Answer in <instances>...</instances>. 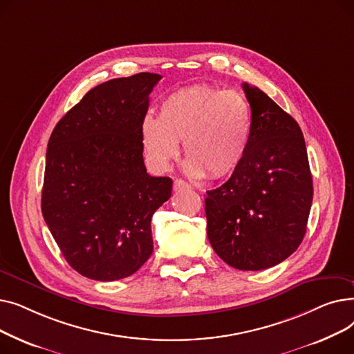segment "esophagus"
<instances>
[{
    "label": "esophagus",
    "instance_id": "esophagus-1",
    "mask_svg": "<svg viewBox=\"0 0 354 354\" xmlns=\"http://www.w3.org/2000/svg\"><path fill=\"white\" fill-rule=\"evenodd\" d=\"M191 188V185L188 183V182H185V180H182V179H176L175 182H174V189L175 191H182V189H189Z\"/></svg>",
    "mask_w": 354,
    "mask_h": 354
}]
</instances>
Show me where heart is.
I'll use <instances>...</instances> for the list:
<instances>
[{
	"mask_svg": "<svg viewBox=\"0 0 354 354\" xmlns=\"http://www.w3.org/2000/svg\"><path fill=\"white\" fill-rule=\"evenodd\" d=\"M252 110L243 93L212 86L180 88L165 97L158 119L140 127L145 155L158 171H166L182 142L187 169L198 178L221 179L243 162L251 142Z\"/></svg>",
	"mask_w": 354,
	"mask_h": 354,
	"instance_id": "b5f03b06",
	"label": "heart"
}]
</instances>
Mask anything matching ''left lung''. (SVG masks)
Listing matches in <instances>:
<instances>
[{
  "label": "left lung",
  "instance_id": "8db88e82",
  "mask_svg": "<svg viewBox=\"0 0 354 354\" xmlns=\"http://www.w3.org/2000/svg\"><path fill=\"white\" fill-rule=\"evenodd\" d=\"M243 88L252 110L250 147L231 178L207 192V231L228 266L259 271L301 244L313 179L299 123L263 90L247 83Z\"/></svg>",
  "mask_w": 354,
  "mask_h": 354
}]
</instances>
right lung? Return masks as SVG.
Instances as JSON below:
<instances>
[{
  "instance_id": "right-lung-1",
  "label": "right lung",
  "mask_w": 354,
  "mask_h": 354,
  "mask_svg": "<svg viewBox=\"0 0 354 354\" xmlns=\"http://www.w3.org/2000/svg\"><path fill=\"white\" fill-rule=\"evenodd\" d=\"M160 79L139 73L96 86L50 136L43 216L70 267L91 280L126 278L152 255L151 221L172 179L146 172L140 127Z\"/></svg>"
}]
</instances>
